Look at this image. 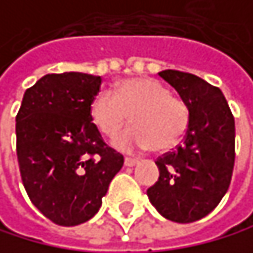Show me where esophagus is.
Wrapping results in <instances>:
<instances>
[{
	"mask_svg": "<svg viewBox=\"0 0 253 253\" xmlns=\"http://www.w3.org/2000/svg\"><path fill=\"white\" fill-rule=\"evenodd\" d=\"M137 164V159H134V158H125V165L126 167H133V165H136Z\"/></svg>",
	"mask_w": 253,
	"mask_h": 253,
	"instance_id": "1",
	"label": "esophagus"
}]
</instances>
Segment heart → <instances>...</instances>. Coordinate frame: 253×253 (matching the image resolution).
<instances>
[{"instance_id":"b5f03b06","label":"heart","mask_w":253,"mask_h":253,"mask_svg":"<svg viewBox=\"0 0 253 253\" xmlns=\"http://www.w3.org/2000/svg\"><path fill=\"white\" fill-rule=\"evenodd\" d=\"M131 114L133 125L119 131L113 143L120 150L169 151L185 136L190 111L181 97L154 79L120 82L114 92L103 89L91 102V119L103 134H113Z\"/></svg>"}]
</instances>
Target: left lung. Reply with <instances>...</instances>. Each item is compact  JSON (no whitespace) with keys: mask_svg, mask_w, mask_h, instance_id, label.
Here are the masks:
<instances>
[{"mask_svg":"<svg viewBox=\"0 0 253 253\" xmlns=\"http://www.w3.org/2000/svg\"><path fill=\"white\" fill-rule=\"evenodd\" d=\"M159 76L187 103L190 125L181 145L158 158L159 179L147 195L164 218L187 224L209 215L230 185L235 120L216 86L174 69Z\"/></svg>","mask_w":253,"mask_h":253,"instance_id":"1","label":"left lung"}]
</instances>
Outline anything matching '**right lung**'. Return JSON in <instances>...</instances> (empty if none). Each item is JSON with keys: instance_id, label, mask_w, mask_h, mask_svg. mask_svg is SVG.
<instances>
[{"instance_id": "add662e5", "label": "right lung", "mask_w": 253, "mask_h": 253, "mask_svg": "<svg viewBox=\"0 0 253 253\" xmlns=\"http://www.w3.org/2000/svg\"><path fill=\"white\" fill-rule=\"evenodd\" d=\"M102 79L47 74L27 88L16 114V158L32 204L58 226H79L102 206L124 156L92 124Z\"/></svg>"}]
</instances>
